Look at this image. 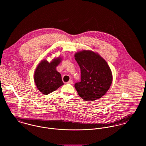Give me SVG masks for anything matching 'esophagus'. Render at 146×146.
Instances as JSON below:
<instances>
[{"instance_id": "1", "label": "esophagus", "mask_w": 146, "mask_h": 146, "mask_svg": "<svg viewBox=\"0 0 146 146\" xmlns=\"http://www.w3.org/2000/svg\"><path fill=\"white\" fill-rule=\"evenodd\" d=\"M67 83L70 84H73L74 82H73V81H72V80H69Z\"/></svg>"}]
</instances>
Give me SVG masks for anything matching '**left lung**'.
<instances>
[{
	"label": "left lung",
	"instance_id": "8db88e82",
	"mask_svg": "<svg viewBox=\"0 0 146 146\" xmlns=\"http://www.w3.org/2000/svg\"><path fill=\"white\" fill-rule=\"evenodd\" d=\"M81 70V82L75 84L79 96L93 101L104 96L112 83V74L104 59L97 53L83 50L75 54Z\"/></svg>",
	"mask_w": 146,
	"mask_h": 146
}]
</instances>
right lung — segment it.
Wrapping results in <instances>:
<instances>
[{
  "mask_svg": "<svg viewBox=\"0 0 146 146\" xmlns=\"http://www.w3.org/2000/svg\"><path fill=\"white\" fill-rule=\"evenodd\" d=\"M62 60L60 56L54 58L50 62L44 59L37 66L34 80L36 88L43 94L47 95L63 85L61 75L56 70Z\"/></svg>",
  "mask_w": 146,
  "mask_h": 146,
  "instance_id": "obj_1",
  "label": "right lung"
}]
</instances>
